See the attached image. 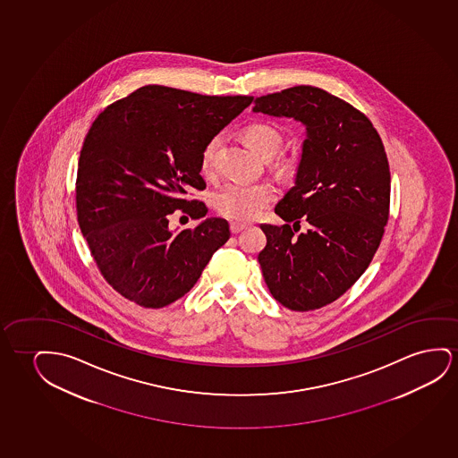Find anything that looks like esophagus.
Returning <instances> with one entry per match:
<instances>
[{"mask_svg":"<svg viewBox=\"0 0 458 458\" xmlns=\"http://www.w3.org/2000/svg\"><path fill=\"white\" fill-rule=\"evenodd\" d=\"M246 229V225H240V223H231V233H239Z\"/></svg>","mask_w":458,"mask_h":458,"instance_id":"34e87169","label":"esophagus"}]
</instances>
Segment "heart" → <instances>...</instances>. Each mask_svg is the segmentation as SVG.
I'll return each instance as SVG.
<instances>
[{"instance_id":"heart-1","label":"heart","mask_w":458,"mask_h":458,"mask_svg":"<svg viewBox=\"0 0 458 458\" xmlns=\"http://www.w3.org/2000/svg\"><path fill=\"white\" fill-rule=\"evenodd\" d=\"M246 141L265 160L279 154L284 146V135L276 125L268 123H254L243 130ZM221 138L215 135L206 142L200 152V171L204 175H212L215 169V154ZM275 199V188L267 182L243 183L231 182L219 188L213 196V207L219 215L233 221H250L258 218L264 208Z\"/></svg>"}]
</instances>
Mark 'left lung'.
Returning <instances> with one entry per match:
<instances>
[{
  "mask_svg": "<svg viewBox=\"0 0 458 458\" xmlns=\"http://www.w3.org/2000/svg\"><path fill=\"white\" fill-rule=\"evenodd\" d=\"M254 113L289 117L306 129L295 187L275 207L287 223L262 225L259 264L287 310L333 303L366 271L389 216L391 174L377 130L361 111L314 86L258 97ZM311 225L295 236L288 223Z\"/></svg>",
  "mask_w": 458,
  "mask_h": 458,
  "instance_id": "8db88e82",
  "label": "left lung"
}]
</instances>
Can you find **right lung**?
<instances>
[{"label":"right lung","instance_id":"obj_1","mask_svg":"<svg viewBox=\"0 0 458 458\" xmlns=\"http://www.w3.org/2000/svg\"><path fill=\"white\" fill-rule=\"evenodd\" d=\"M252 97L200 96L148 84L97 117L78 161V225L111 287L142 308H165L191 290L231 237L223 218L174 233L169 215L204 218L188 199L204 190L200 152Z\"/></svg>","mask_w":458,"mask_h":458}]
</instances>
